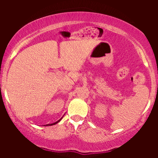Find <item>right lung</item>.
Listing matches in <instances>:
<instances>
[{
	"label": "right lung",
	"instance_id": "add662e5",
	"mask_svg": "<svg viewBox=\"0 0 158 158\" xmlns=\"http://www.w3.org/2000/svg\"><path fill=\"white\" fill-rule=\"evenodd\" d=\"M61 119H62V118H61L60 119V120L57 121V122H54V123H52V124H49V125H47V126H50V125H56V124H57V123H58V122H60V120H61Z\"/></svg>",
	"mask_w": 158,
	"mask_h": 158
}]
</instances>
